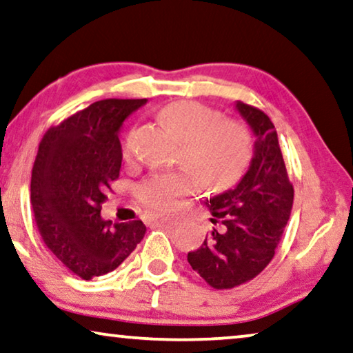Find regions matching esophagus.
<instances>
[{"label":"esophagus","mask_w":353,"mask_h":353,"mask_svg":"<svg viewBox=\"0 0 353 353\" xmlns=\"http://www.w3.org/2000/svg\"><path fill=\"white\" fill-rule=\"evenodd\" d=\"M161 221H162L161 214H156V213L148 214V224H157V223H161Z\"/></svg>","instance_id":"34e87169"}]
</instances>
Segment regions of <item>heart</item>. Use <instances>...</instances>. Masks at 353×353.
I'll use <instances>...</instances> for the list:
<instances>
[{"mask_svg": "<svg viewBox=\"0 0 353 353\" xmlns=\"http://www.w3.org/2000/svg\"><path fill=\"white\" fill-rule=\"evenodd\" d=\"M159 117L183 139L178 162L185 168L154 173L137 188L143 205L170 212L199 189V178L207 188L229 186L240 176L252 154V137L242 121L221 117L216 110L192 100L168 103ZM122 157L137 159L135 132L122 139Z\"/></svg>", "mask_w": 353, "mask_h": 353, "instance_id": "b5f03b06", "label": "heart"}]
</instances>
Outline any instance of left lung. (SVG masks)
I'll use <instances>...</instances> for the list:
<instances>
[{
	"mask_svg": "<svg viewBox=\"0 0 353 353\" xmlns=\"http://www.w3.org/2000/svg\"><path fill=\"white\" fill-rule=\"evenodd\" d=\"M237 110L256 135L250 170L234 189L207 203L212 234L188 263L214 290H231L261 274L283 236L294 189L270 117L256 106L237 101Z\"/></svg>",
	"mask_w": 353,
	"mask_h": 353,
	"instance_id": "left-lung-1",
	"label": "left lung"
}]
</instances>
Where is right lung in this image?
I'll return each mask as SVG.
<instances>
[{"label":"right lung","instance_id":"add662e5","mask_svg":"<svg viewBox=\"0 0 353 353\" xmlns=\"http://www.w3.org/2000/svg\"><path fill=\"white\" fill-rule=\"evenodd\" d=\"M146 99H106L52 125L32 170V207L41 239L84 280L113 272L145 237L141 219L113 224L100 212L119 178V127Z\"/></svg>","mask_w":353,"mask_h":353}]
</instances>
